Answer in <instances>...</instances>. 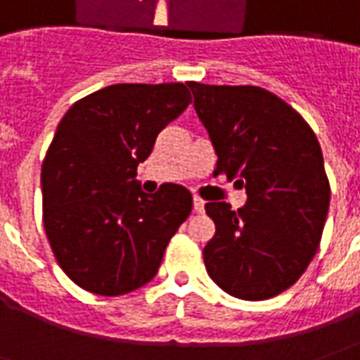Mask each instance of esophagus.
<instances>
[{"mask_svg": "<svg viewBox=\"0 0 360 360\" xmlns=\"http://www.w3.org/2000/svg\"><path fill=\"white\" fill-rule=\"evenodd\" d=\"M193 208H195V212H198V214H202V212H204V200H202V198L195 196V200H193Z\"/></svg>", "mask_w": 360, "mask_h": 360, "instance_id": "esophagus-1", "label": "esophagus"}]
</instances>
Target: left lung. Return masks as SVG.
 I'll return each mask as SVG.
<instances>
[{"label": "left lung", "instance_id": "1", "mask_svg": "<svg viewBox=\"0 0 360 360\" xmlns=\"http://www.w3.org/2000/svg\"><path fill=\"white\" fill-rule=\"evenodd\" d=\"M218 154L216 172L237 179L247 204L208 202L216 235L204 264L226 293L264 301L291 287L314 258L330 208L316 134L281 98L260 86L188 84Z\"/></svg>", "mask_w": 360, "mask_h": 360}]
</instances>
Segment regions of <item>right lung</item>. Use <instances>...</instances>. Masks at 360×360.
I'll return each mask as SVG.
<instances>
[{
  "label": "right lung",
  "instance_id": "add662e5",
  "mask_svg": "<svg viewBox=\"0 0 360 360\" xmlns=\"http://www.w3.org/2000/svg\"><path fill=\"white\" fill-rule=\"evenodd\" d=\"M188 102L183 82L111 84L59 121L42 164L44 229L61 270L90 293L117 297L148 283L193 210L185 187L146 195L134 179Z\"/></svg>",
  "mask_w": 360,
  "mask_h": 360
}]
</instances>
